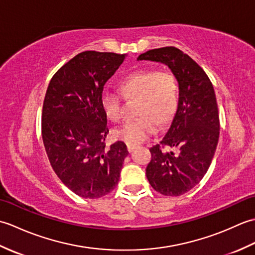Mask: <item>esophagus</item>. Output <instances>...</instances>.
I'll return each mask as SVG.
<instances>
[{
  "label": "esophagus",
  "mask_w": 255,
  "mask_h": 255,
  "mask_svg": "<svg viewBox=\"0 0 255 255\" xmlns=\"http://www.w3.org/2000/svg\"><path fill=\"white\" fill-rule=\"evenodd\" d=\"M136 148V144H131V143H127V149L129 152H131V151Z\"/></svg>",
  "instance_id": "obj_1"
}]
</instances>
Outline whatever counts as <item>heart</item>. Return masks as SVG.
Wrapping results in <instances>:
<instances>
[{"label": "heart", "instance_id": "1", "mask_svg": "<svg viewBox=\"0 0 255 255\" xmlns=\"http://www.w3.org/2000/svg\"><path fill=\"white\" fill-rule=\"evenodd\" d=\"M119 88L127 100L138 99L137 115L140 116L114 130V136L122 141L131 144L145 141L156 131L158 123L166 124L176 112L178 86L175 77L169 71L139 70L125 78ZM101 106L111 121L122 118L123 102L118 94L103 92Z\"/></svg>", "mask_w": 255, "mask_h": 255}]
</instances>
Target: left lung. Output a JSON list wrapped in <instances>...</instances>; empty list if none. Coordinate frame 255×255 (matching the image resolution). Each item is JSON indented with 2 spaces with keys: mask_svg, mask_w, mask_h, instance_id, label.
<instances>
[{
  "mask_svg": "<svg viewBox=\"0 0 255 255\" xmlns=\"http://www.w3.org/2000/svg\"><path fill=\"white\" fill-rule=\"evenodd\" d=\"M137 60L164 63L177 80L175 115L160 144L150 148L145 175L156 192L180 196L202 181L217 148L220 125L214 86L204 70L175 47L149 50Z\"/></svg>",
  "mask_w": 255,
  "mask_h": 255,
  "instance_id": "obj_1",
  "label": "left lung"
}]
</instances>
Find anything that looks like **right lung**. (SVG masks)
Returning a JSON list of instances; mask_svg holds the SVG:
<instances>
[{
  "mask_svg": "<svg viewBox=\"0 0 255 255\" xmlns=\"http://www.w3.org/2000/svg\"><path fill=\"white\" fill-rule=\"evenodd\" d=\"M127 55L84 51L53 75L46 92L41 133L53 171L83 198H100L116 187L126 144L110 147L107 116L101 106L104 85Z\"/></svg>",
  "mask_w": 255,
  "mask_h": 255,
  "instance_id": "add662e5",
  "label": "right lung"
}]
</instances>
